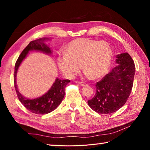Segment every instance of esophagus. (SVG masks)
I'll return each mask as SVG.
<instances>
[{
	"instance_id": "esophagus-1",
	"label": "esophagus",
	"mask_w": 150,
	"mask_h": 150,
	"mask_svg": "<svg viewBox=\"0 0 150 150\" xmlns=\"http://www.w3.org/2000/svg\"><path fill=\"white\" fill-rule=\"evenodd\" d=\"M77 83L79 84L80 85H81V86H85V85H86V84L85 83H84V82H77Z\"/></svg>"
}]
</instances>
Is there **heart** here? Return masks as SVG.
I'll return each instance as SVG.
<instances>
[{"label": "heart", "instance_id": "1", "mask_svg": "<svg viewBox=\"0 0 150 150\" xmlns=\"http://www.w3.org/2000/svg\"><path fill=\"white\" fill-rule=\"evenodd\" d=\"M112 57V49L107 42L81 38L69 42L65 53L57 58V64L67 78H74L81 66L84 75L97 79L108 72Z\"/></svg>", "mask_w": 150, "mask_h": 150}]
</instances>
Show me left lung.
I'll return each mask as SVG.
<instances>
[{"label": "left lung", "instance_id": "left-lung-1", "mask_svg": "<svg viewBox=\"0 0 150 150\" xmlns=\"http://www.w3.org/2000/svg\"><path fill=\"white\" fill-rule=\"evenodd\" d=\"M117 66L96 84V94L88 101L92 110L101 114L115 112L125 105L131 92L135 74L133 59L127 52L116 56Z\"/></svg>", "mask_w": 150, "mask_h": 150}]
</instances>
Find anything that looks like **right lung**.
Returning a JSON list of instances; mask_svg holds the SVG:
<instances>
[{
    "label": "right lung",
    "instance_id": "add662e5",
    "mask_svg": "<svg viewBox=\"0 0 150 150\" xmlns=\"http://www.w3.org/2000/svg\"><path fill=\"white\" fill-rule=\"evenodd\" d=\"M50 40L48 38H40V39L32 40L29 44L22 51V52L19 56L17 62L15 64L14 69V86L17 93L18 99L21 103L25 106L31 112L35 114H40L44 115L50 113L56 110L57 107L60 104L65 96V88L67 84L70 82L69 79H59L56 78L51 88L48 90L42 96L35 98L30 99L23 96L18 91V85L16 84V76L17 72L21 64L24 60L30 51H37L52 55V51L48 45L45 43V41Z\"/></svg>",
    "mask_w": 150,
    "mask_h": 150
}]
</instances>
